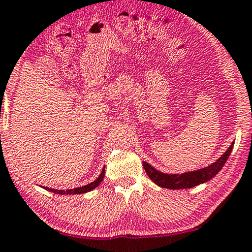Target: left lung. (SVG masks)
<instances>
[{"label":"left lung","mask_w":252,"mask_h":252,"mask_svg":"<svg viewBox=\"0 0 252 252\" xmlns=\"http://www.w3.org/2000/svg\"><path fill=\"white\" fill-rule=\"evenodd\" d=\"M233 147L234 142H231L229 148L224 152V154L221 155V158H218L214 163H212L211 165L194 170V171L184 172V174H164V172L156 170L154 166H152L147 162H143V168H145L148 177L161 188L170 189V190L191 189L193 186L211 181L215 175H218L229 158Z\"/></svg>","instance_id":"obj_1"}]
</instances>
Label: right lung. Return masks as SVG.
Wrapping results in <instances>:
<instances>
[{
	"instance_id": "obj_1",
	"label": "right lung",
	"mask_w": 252,
	"mask_h": 252,
	"mask_svg": "<svg viewBox=\"0 0 252 252\" xmlns=\"http://www.w3.org/2000/svg\"><path fill=\"white\" fill-rule=\"evenodd\" d=\"M104 176H105V166H104L102 172H100L99 177H98L96 181H94L93 183H90V184L88 185L81 186V188H76V189H69V190H55V189H48V188H44V189L45 190L53 192V193H57V194H82V193H87V192L93 191L94 189H96L97 186L103 182Z\"/></svg>"
}]
</instances>
